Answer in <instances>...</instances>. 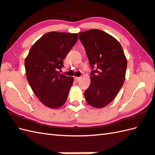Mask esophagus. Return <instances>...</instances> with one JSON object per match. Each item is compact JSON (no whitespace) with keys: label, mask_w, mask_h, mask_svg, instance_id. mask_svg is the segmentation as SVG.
<instances>
[{"label":"esophagus","mask_w":155,"mask_h":155,"mask_svg":"<svg viewBox=\"0 0 155 155\" xmlns=\"http://www.w3.org/2000/svg\"><path fill=\"white\" fill-rule=\"evenodd\" d=\"M74 79H75V81H77V82H78V81L81 80V77H75Z\"/></svg>","instance_id":"1"}]
</instances>
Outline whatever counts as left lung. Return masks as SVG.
I'll list each match as a JSON object with an SVG mask.
<instances>
[{"label": "left lung", "instance_id": "1", "mask_svg": "<svg viewBox=\"0 0 155 155\" xmlns=\"http://www.w3.org/2000/svg\"><path fill=\"white\" fill-rule=\"evenodd\" d=\"M91 67V84L85 99L94 108H103L116 97L125 79L127 61L116 38L98 29L80 32Z\"/></svg>", "mask_w": 155, "mask_h": 155}]
</instances>
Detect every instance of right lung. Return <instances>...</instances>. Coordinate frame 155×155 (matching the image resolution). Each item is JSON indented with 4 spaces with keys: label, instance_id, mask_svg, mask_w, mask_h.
Returning a JSON list of instances; mask_svg holds the SVG:
<instances>
[{
    "label": "right lung",
    "instance_id": "right-lung-1",
    "mask_svg": "<svg viewBox=\"0 0 155 155\" xmlns=\"http://www.w3.org/2000/svg\"><path fill=\"white\" fill-rule=\"evenodd\" d=\"M78 40L77 33L49 32L32 45L25 59L26 74L34 93L45 106L61 107L74 78L60 74L63 60Z\"/></svg>",
    "mask_w": 155,
    "mask_h": 155
}]
</instances>
